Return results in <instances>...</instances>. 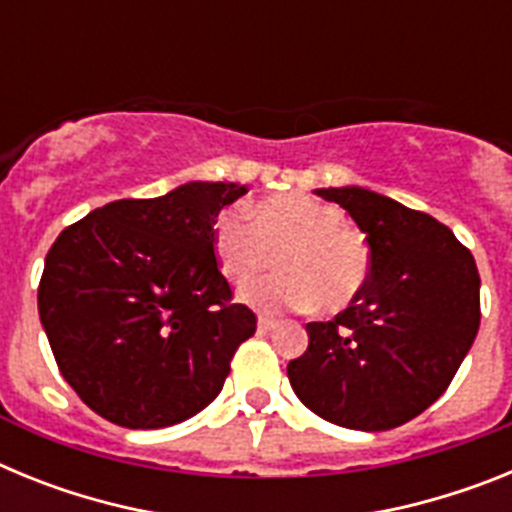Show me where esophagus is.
Returning <instances> with one entry per match:
<instances>
[{
    "label": "esophagus",
    "mask_w": 512,
    "mask_h": 512,
    "mask_svg": "<svg viewBox=\"0 0 512 512\" xmlns=\"http://www.w3.org/2000/svg\"><path fill=\"white\" fill-rule=\"evenodd\" d=\"M277 328V320L274 318H269V315H259V330H274Z\"/></svg>",
    "instance_id": "1"
}]
</instances>
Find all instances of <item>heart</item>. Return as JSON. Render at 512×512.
<instances>
[{"label": "heart", "mask_w": 512, "mask_h": 512, "mask_svg": "<svg viewBox=\"0 0 512 512\" xmlns=\"http://www.w3.org/2000/svg\"><path fill=\"white\" fill-rule=\"evenodd\" d=\"M212 253L225 277L246 284L274 266L282 274L243 289L251 305L310 307L336 315L354 305L372 271V248L336 205L307 194L266 197L251 212L225 207L212 220Z\"/></svg>", "instance_id": "heart-1"}]
</instances>
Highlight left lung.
<instances>
[{
	"label": "left lung",
	"instance_id": "obj_1",
	"mask_svg": "<svg viewBox=\"0 0 512 512\" xmlns=\"http://www.w3.org/2000/svg\"><path fill=\"white\" fill-rule=\"evenodd\" d=\"M354 217L372 248L359 300L307 323L310 346L287 377L302 405L354 431L418 418L459 372L479 330V271L436 217L361 187L318 189Z\"/></svg>",
	"mask_w": 512,
	"mask_h": 512
}]
</instances>
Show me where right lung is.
I'll list each match as a JSON object with an SVG mask.
<instances>
[{"label":"right lung","instance_id":"right-lung-1","mask_svg":"<svg viewBox=\"0 0 512 512\" xmlns=\"http://www.w3.org/2000/svg\"><path fill=\"white\" fill-rule=\"evenodd\" d=\"M246 187L192 182L115 200L63 228L38 312L58 372L122 428H166L207 408L256 333L212 253V220Z\"/></svg>","mask_w":512,"mask_h":512}]
</instances>
